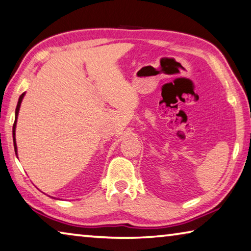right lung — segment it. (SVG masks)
Returning a JSON list of instances; mask_svg holds the SVG:
<instances>
[{"label": "right lung", "instance_id": "1", "mask_svg": "<svg viewBox=\"0 0 251 251\" xmlns=\"http://www.w3.org/2000/svg\"><path fill=\"white\" fill-rule=\"evenodd\" d=\"M25 94H22L20 96V99H19V102H17V105H16V110H15V122L14 125H13V141H14V150H15V153H16V142H15V126H16V119H17V114H19V110H20V107H21V102L22 100H23V97H24Z\"/></svg>", "mask_w": 251, "mask_h": 251}]
</instances>
